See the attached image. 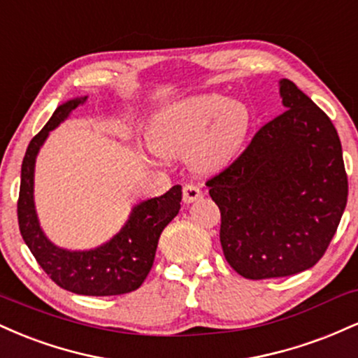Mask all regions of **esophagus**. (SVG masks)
Here are the masks:
<instances>
[{
    "label": "esophagus",
    "mask_w": 358,
    "mask_h": 358,
    "mask_svg": "<svg viewBox=\"0 0 358 358\" xmlns=\"http://www.w3.org/2000/svg\"><path fill=\"white\" fill-rule=\"evenodd\" d=\"M202 190H200L196 185H185L183 187V202L185 203H192L196 202L199 199H202Z\"/></svg>",
    "instance_id": "34e87169"
}]
</instances>
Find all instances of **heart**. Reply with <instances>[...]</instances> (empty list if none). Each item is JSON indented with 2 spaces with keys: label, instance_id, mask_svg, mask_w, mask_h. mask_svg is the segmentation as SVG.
Wrapping results in <instances>:
<instances>
[{
  "label": "heart",
  "instance_id": "1",
  "mask_svg": "<svg viewBox=\"0 0 358 358\" xmlns=\"http://www.w3.org/2000/svg\"><path fill=\"white\" fill-rule=\"evenodd\" d=\"M252 124L248 102L222 94L193 96L158 114L151 153L158 158L190 153L193 166L217 170L239 156Z\"/></svg>",
  "mask_w": 358,
  "mask_h": 358
}]
</instances>
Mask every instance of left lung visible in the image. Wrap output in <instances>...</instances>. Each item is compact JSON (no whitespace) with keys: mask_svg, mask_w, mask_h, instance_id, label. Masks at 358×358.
Returning <instances> with one entry per match:
<instances>
[{"mask_svg":"<svg viewBox=\"0 0 358 358\" xmlns=\"http://www.w3.org/2000/svg\"><path fill=\"white\" fill-rule=\"evenodd\" d=\"M286 110L207 180L220 208V244L231 268L269 279L313 268L334 239L348 195L334 122L294 82L279 80Z\"/></svg>","mask_w":358,"mask_h":358,"instance_id":"1","label":"left lung"}]
</instances>
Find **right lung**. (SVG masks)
I'll use <instances>...</instances> for the list:
<instances>
[{
	"instance_id": "add662e5",
	"label": "right lung",
	"mask_w": 358,
	"mask_h": 358,
	"mask_svg": "<svg viewBox=\"0 0 358 358\" xmlns=\"http://www.w3.org/2000/svg\"><path fill=\"white\" fill-rule=\"evenodd\" d=\"M87 97L59 106L27 148L22 163L18 196V225L24 244L55 285L84 296H116L143 285L153 268L163 229L175 219L182 202V187L175 185L165 195L138 203L124 227L109 242L90 250L60 249L47 239L36 217L34 202L35 162L48 133L55 129Z\"/></svg>"
}]
</instances>
